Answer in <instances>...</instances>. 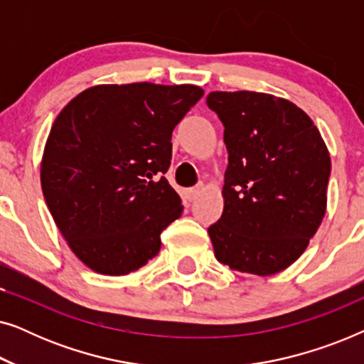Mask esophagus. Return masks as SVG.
I'll list each match as a JSON object with an SVG mask.
<instances>
[{"label":"esophagus","mask_w":364,"mask_h":364,"mask_svg":"<svg viewBox=\"0 0 364 364\" xmlns=\"http://www.w3.org/2000/svg\"><path fill=\"white\" fill-rule=\"evenodd\" d=\"M200 196V188L196 187V188H188V191H186V198L188 202L196 200V198Z\"/></svg>","instance_id":"obj_1"}]
</instances>
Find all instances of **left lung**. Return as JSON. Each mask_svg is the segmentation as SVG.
I'll use <instances>...</instances> for the list:
<instances>
[{"mask_svg":"<svg viewBox=\"0 0 364 364\" xmlns=\"http://www.w3.org/2000/svg\"><path fill=\"white\" fill-rule=\"evenodd\" d=\"M228 166L222 217L208 227L215 258L232 270L275 275L306 250L326 212L331 161L306 112L265 92L213 91Z\"/></svg>","mask_w":364,"mask_h":364,"instance_id":"left-lung-1","label":"left lung"}]
</instances>
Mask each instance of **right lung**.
I'll use <instances>...</instances> for the list:
<instances>
[{
    "label": "right lung",
    "instance_id": "1",
    "mask_svg": "<svg viewBox=\"0 0 364 364\" xmlns=\"http://www.w3.org/2000/svg\"><path fill=\"white\" fill-rule=\"evenodd\" d=\"M203 96L192 84H101L59 112L41 161V187L59 232L102 275L136 272L161 250L183 210L162 177L172 131Z\"/></svg>",
    "mask_w": 364,
    "mask_h": 364
}]
</instances>
